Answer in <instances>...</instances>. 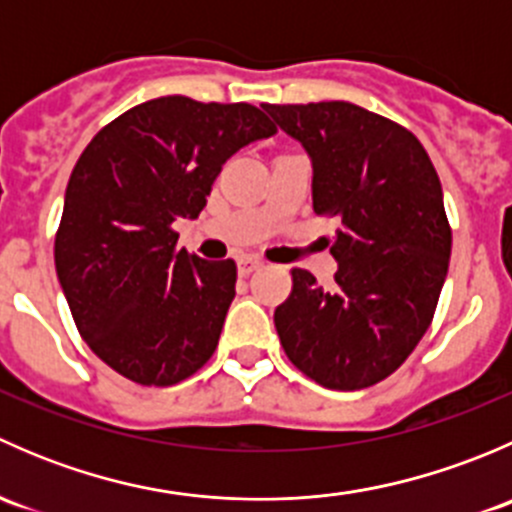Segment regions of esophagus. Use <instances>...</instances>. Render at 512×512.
<instances>
[{"label":"esophagus","instance_id":"1","mask_svg":"<svg viewBox=\"0 0 512 512\" xmlns=\"http://www.w3.org/2000/svg\"><path fill=\"white\" fill-rule=\"evenodd\" d=\"M260 267H262V262L257 260V257H240V260H237V272H240L242 277L252 275V272L260 270Z\"/></svg>","mask_w":512,"mask_h":512}]
</instances>
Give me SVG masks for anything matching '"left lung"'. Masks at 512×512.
Masks as SVG:
<instances>
[{"label":"left lung","instance_id":"1","mask_svg":"<svg viewBox=\"0 0 512 512\" xmlns=\"http://www.w3.org/2000/svg\"><path fill=\"white\" fill-rule=\"evenodd\" d=\"M312 158L314 213L342 218L329 289L292 270L275 327L294 366L324 389L394 374L426 334L451 260V225L431 158L399 123L347 101L265 103Z\"/></svg>","mask_w":512,"mask_h":512}]
</instances>
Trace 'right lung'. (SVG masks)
<instances>
[{
  "label": "right lung",
  "instance_id": "right-lung-1",
  "mask_svg": "<svg viewBox=\"0 0 512 512\" xmlns=\"http://www.w3.org/2000/svg\"><path fill=\"white\" fill-rule=\"evenodd\" d=\"M272 133L250 103L160 96L113 118L76 160L56 275L79 334L113 371L173 386L213 356L237 267L180 250L173 223L198 218L225 160Z\"/></svg>",
  "mask_w": 512,
  "mask_h": 512
}]
</instances>
